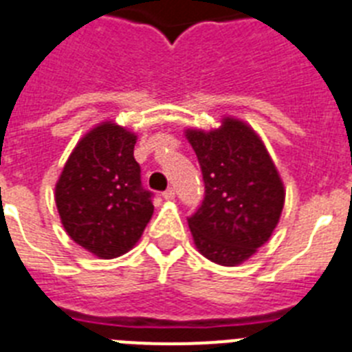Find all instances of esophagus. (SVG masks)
Listing matches in <instances>:
<instances>
[{"label":"esophagus","mask_w":352,"mask_h":352,"mask_svg":"<svg viewBox=\"0 0 352 352\" xmlns=\"http://www.w3.org/2000/svg\"><path fill=\"white\" fill-rule=\"evenodd\" d=\"M162 197H164V200H173L175 199V190H173V188H168V190L162 193Z\"/></svg>","instance_id":"esophagus-1"}]
</instances>
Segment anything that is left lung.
<instances>
[{"label":"left lung","mask_w":352,"mask_h":352,"mask_svg":"<svg viewBox=\"0 0 352 352\" xmlns=\"http://www.w3.org/2000/svg\"><path fill=\"white\" fill-rule=\"evenodd\" d=\"M184 135L206 184L202 206L188 220L195 247L221 267L241 265L270 240L281 218L286 190L276 162L240 118L221 116L211 131L190 126Z\"/></svg>","instance_id":"obj_1"}]
</instances>
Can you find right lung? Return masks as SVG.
Listing matches in <instances>:
<instances>
[{"label":"right lung","instance_id":"obj_1","mask_svg":"<svg viewBox=\"0 0 352 352\" xmlns=\"http://www.w3.org/2000/svg\"><path fill=\"white\" fill-rule=\"evenodd\" d=\"M135 132L105 120L75 144L55 184V204L71 240L100 259L129 252L153 214L134 159Z\"/></svg>","mask_w":352,"mask_h":352}]
</instances>
